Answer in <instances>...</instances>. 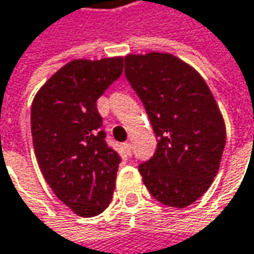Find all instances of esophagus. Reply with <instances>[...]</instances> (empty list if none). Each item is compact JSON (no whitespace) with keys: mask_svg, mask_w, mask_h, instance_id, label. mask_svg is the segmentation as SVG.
I'll return each instance as SVG.
<instances>
[{"mask_svg":"<svg viewBox=\"0 0 254 254\" xmlns=\"http://www.w3.org/2000/svg\"><path fill=\"white\" fill-rule=\"evenodd\" d=\"M124 149H126L127 154H131V144L130 143H124Z\"/></svg>","mask_w":254,"mask_h":254,"instance_id":"1","label":"esophagus"}]
</instances>
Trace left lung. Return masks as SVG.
Instances as JSON below:
<instances>
[{
	"instance_id": "1",
	"label": "left lung",
	"mask_w": 254,
	"mask_h": 254,
	"mask_svg": "<svg viewBox=\"0 0 254 254\" xmlns=\"http://www.w3.org/2000/svg\"><path fill=\"white\" fill-rule=\"evenodd\" d=\"M126 78L157 137L154 156L138 166L154 198L185 208L201 198L220 169L226 123L204 78L171 53L124 58Z\"/></svg>"
}]
</instances>
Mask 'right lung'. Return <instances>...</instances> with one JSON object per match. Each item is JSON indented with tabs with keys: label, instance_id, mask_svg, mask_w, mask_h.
I'll list each match as a JSON object with an SVG mask.
<instances>
[{
	"label": "right lung",
	"instance_id": "1",
	"mask_svg": "<svg viewBox=\"0 0 254 254\" xmlns=\"http://www.w3.org/2000/svg\"><path fill=\"white\" fill-rule=\"evenodd\" d=\"M123 73V58L73 59L56 70L31 104V137L39 168L53 193L79 217L111 202L120 156L101 130L97 100Z\"/></svg>",
	"mask_w": 254,
	"mask_h": 254
}]
</instances>
